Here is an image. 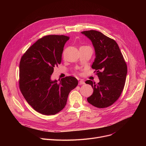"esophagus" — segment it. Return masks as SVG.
Listing matches in <instances>:
<instances>
[{
    "instance_id": "esophagus-1",
    "label": "esophagus",
    "mask_w": 146,
    "mask_h": 146,
    "mask_svg": "<svg viewBox=\"0 0 146 146\" xmlns=\"http://www.w3.org/2000/svg\"><path fill=\"white\" fill-rule=\"evenodd\" d=\"M85 84L84 81H83V80H81L79 81V82H78V84H79V85H82V84Z\"/></svg>"
}]
</instances>
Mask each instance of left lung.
Returning a JSON list of instances; mask_svg holds the SVG:
<instances>
[{
  "label": "left lung",
  "mask_w": 146,
  "mask_h": 146,
  "mask_svg": "<svg viewBox=\"0 0 146 146\" xmlns=\"http://www.w3.org/2000/svg\"><path fill=\"white\" fill-rule=\"evenodd\" d=\"M90 38L94 47L96 58L92 65L99 79L98 84L86 81L93 90L87 101L98 108H106L117 100L125 83L127 65L116 41L94 31L81 32Z\"/></svg>",
  "instance_id": "1"
}]
</instances>
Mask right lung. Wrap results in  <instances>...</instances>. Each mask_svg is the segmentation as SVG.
Wrapping results in <instances>:
<instances>
[{
  "label": "right lung",
  "instance_id": "add662e5",
  "mask_svg": "<svg viewBox=\"0 0 146 146\" xmlns=\"http://www.w3.org/2000/svg\"><path fill=\"white\" fill-rule=\"evenodd\" d=\"M69 37L48 35L38 39L22 56L19 62V89L29 105L44 115H54L66 105L70 92L78 84L74 77L52 81L54 68L62 60Z\"/></svg>",
  "mask_w": 146,
  "mask_h": 146
}]
</instances>
